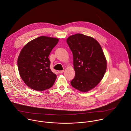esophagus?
Instances as JSON below:
<instances>
[{
  "label": "esophagus",
  "mask_w": 131,
  "mask_h": 131,
  "mask_svg": "<svg viewBox=\"0 0 131 131\" xmlns=\"http://www.w3.org/2000/svg\"><path fill=\"white\" fill-rule=\"evenodd\" d=\"M58 72H59V73H63L64 72V70H59Z\"/></svg>",
  "instance_id": "obj_1"
}]
</instances>
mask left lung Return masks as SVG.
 Segmentation results:
<instances>
[{"label": "left lung", "mask_w": 131, "mask_h": 131, "mask_svg": "<svg viewBox=\"0 0 131 131\" xmlns=\"http://www.w3.org/2000/svg\"><path fill=\"white\" fill-rule=\"evenodd\" d=\"M67 43L73 54L75 76L71 85L82 92L95 88L104 77L107 61L99 42L81 34L70 36Z\"/></svg>", "instance_id": "8db88e82"}]
</instances>
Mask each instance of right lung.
I'll use <instances>...</instances> for the list:
<instances>
[{
  "label": "right lung",
  "instance_id": "right-lung-1",
  "mask_svg": "<svg viewBox=\"0 0 131 131\" xmlns=\"http://www.w3.org/2000/svg\"><path fill=\"white\" fill-rule=\"evenodd\" d=\"M59 41L58 38L42 36L28 42L21 50L17 59L18 69L30 88L41 91L54 84L57 75L50 68L48 57Z\"/></svg>",
  "mask_w": 131,
  "mask_h": 131
}]
</instances>
